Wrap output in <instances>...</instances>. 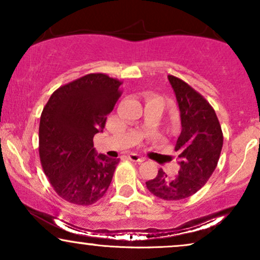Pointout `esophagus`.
I'll use <instances>...</instances> for the list:
<instances>
[{"instance_id": "esophagus-1", "label": "esophagus", "mask_w": 260, "mask_h": 260, "mask_svg": "<svg viewBox=\"0 0 260 260\" xmlns=\"http://www.w3.org/2000/svg\"><path fill=\"white\" fill-rule=\"evenodd\" d=\"M128 159L133 161V162H143L144 161V157H142L138 154H129L128 155Z\"/></svg>"}]
</instances>
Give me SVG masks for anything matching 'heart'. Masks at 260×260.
<instances>
[{"instance_id":"b5f03b06","label":"heart","mask_w":260,"mask_h":260,"mask_svg":"<svg viewBox=\"0 0 260 260\" xmlns=\"http://www.w3.org/2000/svg\"><path fill=\"white\" fill-rule=\"evenodd\" d=\"M148 99H149V100H150V99H159V98H157V96H155V95H149V98H148Z\"/></svg>"}]
</instances>
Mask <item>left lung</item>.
<instances>
[{"label": "left lung", "mask_w": 260, "mask_h": 260, "mask_svg": "<svg viewBox=\"0 0 260 260\" xmlns=\"http://www.w3.org/2000/svg\"><path fill=\"white\" fill-rule=\"evenodd\" d=\"M180 109L182 131L175 151L180 170L169 176L159 170L154 180L145 182L149 192L164 201H181L198 192L207 183L221 154L223 136L210 104L186 82L169 76Z\"/></svg>", "instance_id": "1"}]
</instances>
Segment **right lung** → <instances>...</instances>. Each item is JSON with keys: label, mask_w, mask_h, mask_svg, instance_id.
Returning <instances> with one entry per match:
<instances>
[{"label": "right lung", "mask_w": 260, "mask_h": 260, "mask_svg": "<svg viewBox=\"0 0 260 260\" xmlns=\"http://www.w3.org/2000/svg\"><path fill=\"white\" fill-rule=\"evenodd\" d=\"M122 83L90 73L59 86L45 105L39 155L55 192L64 201L91 205L103 198L120 159L96 154L92 138L105 128Z\"/></svg>", "instance_id": "add662e5"}]
</instances>
